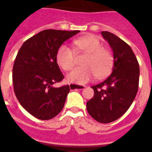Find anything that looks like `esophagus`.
Listing matches in <instances>:
<instances>
[{"label": "esophagus", "instance_id": "esophagus-1", "mask_svg": "<svg viewBox=\"0 0 152 152\" xmlns=\"http://www.w3.org/2000/svg\"><path fill=\"white\" fill-rule=\"evenodd\" d=\"M70 89L73 90V89H84L86 88L85 86H78V85H69Z\"/></svg>", "mask_w": 152, "mask_h": 152}]
</instances>
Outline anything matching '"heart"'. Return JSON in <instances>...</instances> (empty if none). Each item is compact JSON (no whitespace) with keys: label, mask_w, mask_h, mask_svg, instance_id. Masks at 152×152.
<instances>
[{"label":"heart","mask_w":152,"mask_h":152,"mask_svg":"<svg viewBox=\"0 0 152 152\" xmlns=\"http://www.w3.org/2000/svg\"><path fill=\"white\" fill-rule=\"evenodd\" d=\"M76 53L87 54L83 60L84 66L77 67L68 74L67 80L75 84H85L92 79L105 78L111 73L114 65V57L107 49L102 47L101 40L94 36H85L73 41ZM58 65L65 72L72 69L76 62V53L72 49L62 45L56 53Z\"/></svg>","instance_id":"heart-1"}]
</instances>
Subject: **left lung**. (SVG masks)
Segmentation results:
<instances>
[{"label":"left lung","mask_w":152,"mask_h":152,"mask_svg":"<svg viewBox=\"0 0 152 152\" xmlns=\"http://www.w3.org/2000/svg\"><path fill=\"white\" fill-rule=\"evenodd\" d=\"M114 53V66L108 78L92 86L94 95L86 103L95 121L107 124L127 112L138 90L139 64L131 47L108 31H102Z\"/></svg>","instance_id":"8db88e82"}]
</instances>
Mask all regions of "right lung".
I'll list each match as a JSON object with an SVG mask.
<instances>
[{"label": "right lung", "instance_id": "obj_1", "mask_svg": "<svg viewBox=\"0 0 152 152\" xmlns=\"http://www.w3.org/2000/svg\"><path fill=\"white\" fill-rule=\"evenodd\" d=\"M78 32L44 30L26 40L18 50L12 75L15 96L22 107L37 119L50 120L64 107L69 86H52L64 78L56 53L65 40Z\"/></svg>", "mask_w": 152, "mask_h": 152}]
</instances>
